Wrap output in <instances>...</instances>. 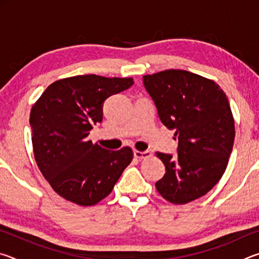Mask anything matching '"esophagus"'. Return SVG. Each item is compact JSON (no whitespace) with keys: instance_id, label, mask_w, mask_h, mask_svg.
<instances>
[{"instance_id":"1","label":"esophagus","mask_w":259,"mask_h":259,"mask_svg":"<svg viewBox=\"0 0 259 259\" xmlns=\"http://www.w3.org/2000/svg\"><path fill=\"white\" fill-rule=\"evenodd\" d=\"M134 154H135V157H137V159H145V157H151L152 156V153L150 151L140 152V151L135 150Z\"/></svg>"}]
</instances>
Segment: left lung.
<instances>
[{
	"instance_id": "1",
	"label": "left lung",
	"mask_w": 259,
	"mask_h": 259,
	"mask_svg": "<svg viewBox=\"0 0 259 259\" xmlns=\"http://www.w3.org/2000/svg\"><path fill=\"white\" fill-rule=\"evenodd\" d=\"M143 81L162 123L178 137L177 156L156 152L165 174L155 187L170 203H188L207 194L226 170L235 137L229 99L214 81L183 69Z\"/></svg>"
}]
</instances>
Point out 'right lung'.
Returning a JSON list of instances; mask_svg holds the SVG:
<instances>
[{"label": "right lung", "mask_w": 259, "mask_h": 259, "mask_svg": "<svg viewBox=\"0 0 259 259\" xmlns=\"http://www.w3.org/2000/svg\"><path fill=\"white\" fill-rule=\"evenodd\" d=\"M133 84V77L76 75L51 83L34 103L35 161L61 198L83 207L100 202L133 161L128 146L109 151L88 139L93 124L103 120L104 100Z\"/></svg>", "instance_id": "right-lung-1"}]
</instances>
